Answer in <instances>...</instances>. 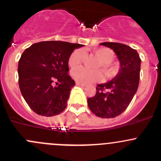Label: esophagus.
<instances>
[{
    "mask_svg": "<svg viewBox=\"0 0 161 161\" xmlns=\"http://www.w3.org/2000/svg\"><path fill=\"white\" fill-rule=\"evenodd\" d=\"M76 85H77V86H82V87L86 86V84L81 83V82H76Z\"/></svg>",
    "mask_w": 161,
    "mask_h": 161,
    "instance_id": "1",
    "label": "esophagus"
}]
</instances>
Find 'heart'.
Here are the masks:
<instances>
[{
	"label": "heart",
	"instance_id": "1",
	"mask_svg": "<svg viewBox=\"0 0 161 161\" xmlns=\"http://www.w3.org/2000/svg\"><path fill=\"white\" fill-rule=\"evenodd\" d=\"M95 54L100 58L97 67H100L105 71L108 76H111L114 72V69L112 68L111 62L114 59V53L109 48L102 47L94 50ZM85 53L83 50L78 49L71 53L69 58V65L71 68L78 66L82 63ZM71 76L77 82L83 84L98 82L103 79V74L100 70H90L83 67L75 68L71 71Z\"/></svg>",
	"mask_w": 161,
	"mask_h": 161
}]
</instances>
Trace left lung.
<instances>
[{"mask_svg": "<svg viewBox=\"0 0 161 161\" xmlns=\"http://www.w3.org/2000/svg\"><path fill=\"white\" fill-rule=\"evenodd\" d=\"M100 44L114 50L120 62V69L110 82L97 85L95 96L89 98L87 103L97 116L115 118L125 111L137 91L141 59L136 50L125 44L112 42Z\"/></svg>", "mask_w": 161, "mask_h": 161, "instance_id": "obj_1", "label": "left lung"}]
</instances>
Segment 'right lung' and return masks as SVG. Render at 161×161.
Wrapping results in <instances>:
<instances>
[{
    "mask_svg": "<svg viewBox=\"0 0 161 161\" xmlns=\"http://www.w3.org/2000/svg\"><path fill=\"white\" fill-rule=\"evenodd\" d=\"M82 46L43 41L31 45L22 53L18 66L19 88L37 114L54 116L66 108L71 88L75 85L68 74L69 58L75 49Z\"/></svg>",
    "mask_w": 161,
    "mask_h": 161,
    "instance_id": "1",
    "label": "right lung"
}]
</instances>
